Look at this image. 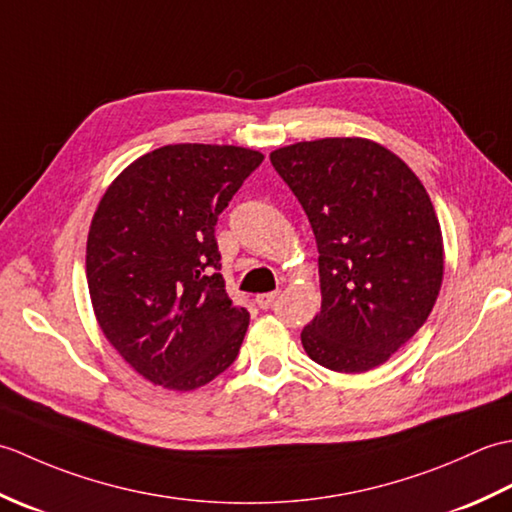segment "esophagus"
Returning a JSON list of instances; mask_svg holds the SVG:
<instances>
[{
	"label": "esophagus",
	"instance_id": "esophagus-1",
	"mask_svg": "<svg viewBox=\"0 0 512 512\" xmlns=\"http://www.w3.org/2000/svg\"><path fill=\"white\" fill-rule=\"evenodd\" d=\"M277 297H279L277 290H275V292H264V295H257V297H255V303H257V306L262 308V310H266V308L273 306Z\"/></svg>",
	"mask_w": 512,
	"mask_h": 512
}]
</instances>
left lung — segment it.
<instances>
[{
    "label": "left lung",
    "instance_id": "obj_1",
    "mask_svg": "<svg viewBox=\"0 0 512 512\" xmlns=\"http://www.w3.org/2000/svg\"><path fill=\"white\" fill-rule=\"evenodd\" d=\"M270 162L319 248L321 312L301 332L303 350L334 372L383 365L422 328L442 286V233L422 182L365 138L281 147Z\"/></svg>",
    "mask_w": 512,
    "mask_h": 512
}]
</instances>
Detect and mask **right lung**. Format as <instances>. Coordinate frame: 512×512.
I'll return each mask as SVG.
<instances>
[{
    "mask_svg": "<svg viewBox=\"0 0 512 512\" xmlns=\"http://www.w3.org/2000/svg\"><path fill=\"white\" fill-rule=\"evenodd\" d=\"M262 160L233 145H167L101 198L85 255L94 314L154 385L198 389L239 354L250 317L226 295L215 224Z\"/></svg>",
    "mask_w": 512,
    "mask_h": 512,
    "instance_id": "1",
    "label": "right lung"
}]
</instances>
